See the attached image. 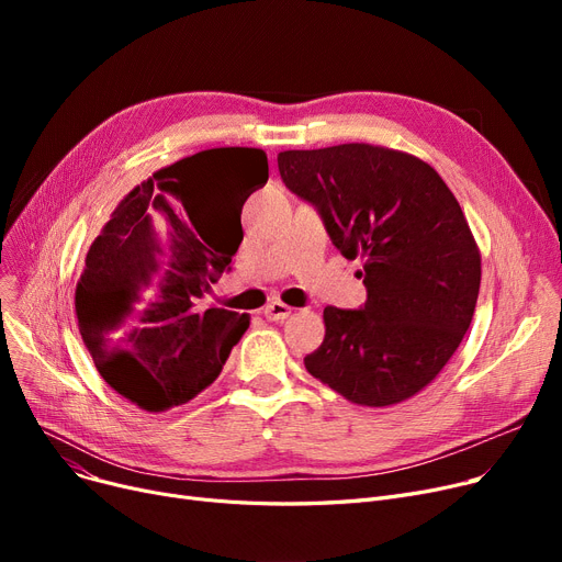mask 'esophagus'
<instances>
[{
	"mask_svg": "<svg viewBox=\"0 0 562 562\" xmlns=\"http://www.w3.org/2000/svg\"><path fill=\"white\" fill-rule=\"evenodd\" d=\"M291 307L289 305H284V303H280V301H273V303H269L263 307V316L269 318V321H284V318H289L291 316Z\"/></svg>",
	"mask_w": 562,
	"mask_h": 562,
	"instance_id": "esophagus-1",
	"label": "esophagus"
}]
</instances>
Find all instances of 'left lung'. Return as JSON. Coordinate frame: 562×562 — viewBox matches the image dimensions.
<instances>
[{"label": "left lung", "instance_id": "8db88e82", "mask_svg": "<svg viewBox=\"0 0 562 562\" xmlns=\"http://www.w3.org/2000/svg\"><path fill=\"white\" fill-rule=\"evenodd\" d=\"M278 168L341 255L364 261V307L323 310L326 337L305 369L356 405L419 394L453 358L479 301L481 250L456 195L419 157L371 143L286 150Z\"/></svg>", "mask_w": 562, "mask_h": 562}]
</instances>
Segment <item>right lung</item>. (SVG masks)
<instances>
[{
  "label": "right lung",
  "mask_w": 562,
  "mask_h": 562,
  "mask_svg": "<svg viewBox=\"0 0 562 562\" xmlns=\"http://www.w3.org/2000/svg\"><path fill=\"white\" fill-rule=\"evenodd\" d=\"M266 180L259 147L202 150L134 187L88 248L79 333L106 385L140 409L195 398L248 330V314L206 296L239 250L246 198Z\"/></svg>",
  "instance_id": "add662e5"
}]
</instances>
